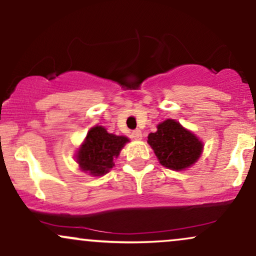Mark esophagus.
I'll list each match as a JSON object with an SVG mask.
<instances>
[{"label":"esophagus","instance_id":"esophagus-1","mask_svg":"<svg viewBox=\"0 0 256 256\" xmlns=\"http://www.w3.org/2000/svg\"><path fill=\"white\" fill-rule=\"evenodd\" d=\"M132 138H134V140H140V138H142V132H140V130L132 131Z\"/></svg>","mask_w":256,"mask_h":256}]
</instances>
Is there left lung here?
I'll return each instance as SVG.
<instances>
[{
	"instance_id": "obj_1",
	"label": "left lung",
	"mask_w": 256,
	"mask_h": 256,
	"mask_svg": "<svg viewBox=\"0 0 256 256\" xmlns=\"http://www.w3.org/2000/svg\"><path fill=\"white\" fill-rule=\"evenodd\" d=\"M148 143L161 165L177 171L195 164L204 148L195 134L172 119L158 124V131L148 136Z\"/></svg>"
}]
</instances>
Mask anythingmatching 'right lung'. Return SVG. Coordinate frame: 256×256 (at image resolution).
<instances>
[{"label": "right lung", "mask_w": 256, "mask_h": 256, "mask_svg": "<svg viewBox=\"0 0 256 256\" xmlns=\"http://www.w3.org/2000/svg\"><path fill=\"white\" fill-rule=\"evenodd\" d=\"M126 142V137L108 134L102 126H95L88 132L86 140L78 150L77 162L90 174H104L114 166V158H118Z\"/></svg>", "instance_id": "add662e5"}]
</instances>
